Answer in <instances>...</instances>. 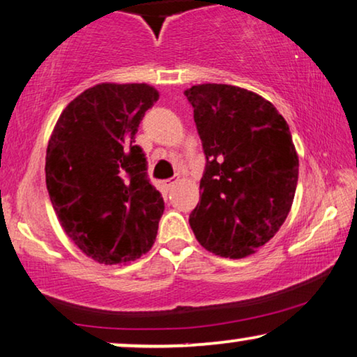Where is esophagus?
<instances>
[{"mask_svg": "<svg viewBox=\"0 0 357 357\" xmlns=\"http://www.w3.org/2000/svg\"><path fill=\"white\" fill-rule=\"evenodd\" d=\"M178 182V177H172V178H167V180H164V187L165 188H167V190H170V188H172L174 187V185L175 183H177Z\"/></svg>", "mask_w": 357, "mask_h": 357, "instance_id": "obj_1", "label": "esophagus"}]
</instances>
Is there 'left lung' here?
<instances>
[{
    "label": "left lung",
    "instance_id": "left-lung-1",
    "mask_svg": "<svg viewBox=\"0 0 357 357\" xmlns=\"http://www.w3.org/2000/svg\"><path fill=\"white\" fill-rule=\"evenodd\" d=\"M185 96L206 155L190 226L206 250L247 257L275 237L294 202L299 159L289 126L242 87L198 84Z\"/></svg>",
    "mask_w": 357,
    "mask_h": 357
}]
</instances>
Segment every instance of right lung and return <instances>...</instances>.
I'll use <instances>...</instances> for the list:
<instances>
[{"instance_id": "add662e5", "label": "right lung", "mask_w": 357, "mask_h": 357, "mask_svg": "<svg viewBox=\"0 0 357 357\" xmlns=\"http://www.w3.org/2000/svg\"><path fill=\"white\" fill-rule=\"evenodd\" d=\"M158 99L148 84L102 82L68 104L48 141L53 209L68 237L99 263L133 261L155 241L164 199L135 136Z\"/></svg>"}]
</instances>
